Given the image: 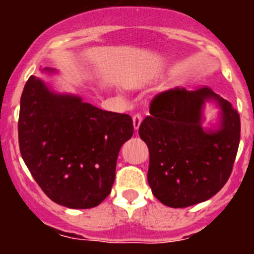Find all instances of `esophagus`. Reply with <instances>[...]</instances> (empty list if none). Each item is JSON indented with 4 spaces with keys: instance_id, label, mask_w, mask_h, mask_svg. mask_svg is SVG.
I'll return each instance as SVG.
<instances>
[{
    "instance_id": "34e87169",
    "label": "esophagus",
    "mask_w": 254,
    "mask_h": 254,
    "mask_svg": "<svg viewBox=\"0 0 254 254\" xmlns=\"http://www.w3.org/2000/svg\"><path fill=\"white\" fill-rule=\"evenodd\" d=\"M142 122V115L141 114H135L134 117H132V124H134V129L137 130L140 127V124H141Z\"/></svg>"
}]
</instances>
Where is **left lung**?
Returning a JSON list of instances; mask_svg holds the SVG:
<instances>
[{
  "label": "left lung",
  "instance_id": "1",
  "mask_svg": "<svg viewBox=\"0 0 254 254\" xmlns=\"http://www.w3.org/2000/svg\"><path fill=\"white\" fill-rule=\"evenodd\" d=\"M214 101L219 120L202 127L203 107ZM139 127L150 152L147 181L165 205L187 207L214 196L229 179L240 145V114L209 87L157 94Z\"/></svg>",
  "mask_w": 254,
  "mask_h": 254
}]
</instances>
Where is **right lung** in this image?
<instances>
[{"label":"right lung","instance_id":"add662e5","mask_svg":"<svg viewBox=\"0 0 254 254\" xmlns=\"http://www.w3.org/2000/svg\"><path fill=\"white\" fill-rule=\"evenodd\" d=\"M56 73L54 68H43ZM134 134L127 114L102 111L30 76L20 97L18 139L23 161L56 204L89 209L112 190L123 143Z\"/></svg>","mask_w":254,"mask_h":254}]
</instances>
